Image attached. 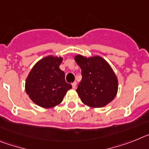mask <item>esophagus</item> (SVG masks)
<instances>
[{"mask_svg":"<svg viewBox=\"0 0 149 149\" xmlns=\"http://www.w3.org/2000/svg\"><path fill=\"white\" fill-rule=\"evenodd\" d=\"M72 87H73V88H76V82H74L73 83H72Z\"/></svg>","mask_w":149,"mask_h":149,"instance_id":"34e87169","label":"esophagus"}]
</instances>
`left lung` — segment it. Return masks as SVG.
I'll use <instances>...</instances> for the list:
<instances>
[{"label": "left lung", "mask_w": 149, "mask_h": 149, "mask_svg": "<svg viewBox=\"0 0 149 149\" xmlns=\"http://www.w3.org/2000/svg\"><path fill=\"white\" fill-rule=\"evenodd\" d=\"M75 61L82 70V80L76 89L82 103L93 108L107 106L116 97L118 79L108 62L100 56L86 58L77 55Z\"/></svg>", "instance_id": "left-lung-1"}]
</instances>
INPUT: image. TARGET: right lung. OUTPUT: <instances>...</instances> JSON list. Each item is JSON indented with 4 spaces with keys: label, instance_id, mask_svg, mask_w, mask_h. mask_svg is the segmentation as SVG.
<instances>
[{
    "label": "right lung",
    "instance_id": "1",
    "mask_svg": "<svg viewBox=\"0 0 149 149\" xmlns=\"http://www.w3.org/2000/svg\"><path fill=\"white\" fill-rule=\"evenodd\" d=\"M63 58L46 56L33 66L26 79L25 91L30 99L42 108L58 105L72 88L65 81V73L59 68Z\"/></svg>",
    "mask_w": 149,
    "mask_h": 149
}]
</instances>
